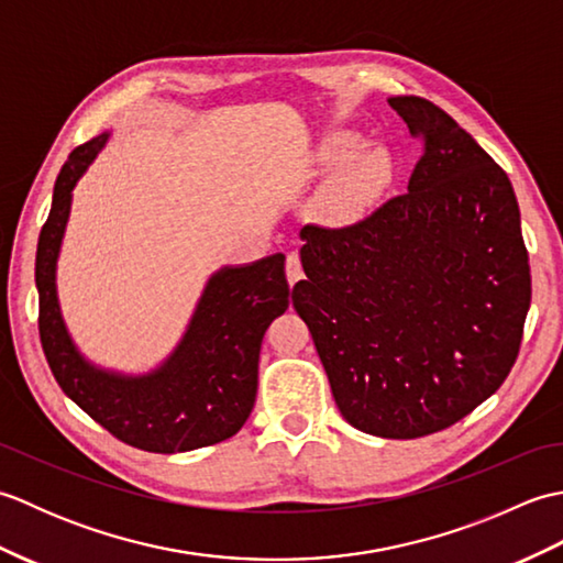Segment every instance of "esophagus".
<instances>
[{
	"label": "esophagus",
	"mask_w": 563,
	"mask_h": 563,
	"mask_svg": "<svg viewBox=\"0 0 563 563\" xmlns=\"http://www.w3.org/2000/svg\"><path fill=\"white\" fill-rule=\"evenodd\" d=\"M285 275H288V283H290V285H295L297 280L305 278L300 254H295V251H290L288 258H285Z\"/></svg>",
	"instance_id": "esophagus-1"
}]
</instances>
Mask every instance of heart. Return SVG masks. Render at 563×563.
Listing matches in <instances>:
<instances>
[{
    "mask_svg": "<svg viewBox=\"0 0 563 563\" xmlns=\"http://www.w3.org/2000/svg\"><path fill=\"white\" fill-rule=\"evenodd\" d=\"M357 137L339 133L321 142L319 154L327 164H341L321 190V210L333 222H353L365 214L385 190L391 162L382 147H367L355 155Z\"/></svg>",
    "mask_w": 563,
    "mask_h": 563,
    "instance_id": "1",
    "label": "heart"
}]
</instances>
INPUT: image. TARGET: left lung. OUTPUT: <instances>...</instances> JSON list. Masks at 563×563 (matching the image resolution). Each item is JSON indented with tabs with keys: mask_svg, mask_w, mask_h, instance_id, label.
I'll return each instance as SVG.
<instances>
[{
	"mask_svg": "<svg viewBox=\"0 0 563 563\" xmlns=\"http://www.w3.org/2000/svg\"><path fill=\"white\" fill-rule=\"evenodd\" d=\"M389 106L423 137L409 190L339 230L305 224L292 307L345 421L411 440L504 385L532 280L508 174L435 103Z\"/></svg>",
	"mask_w": 563,
	"mask_h": 563,
	"instance_id": "obj_1",
	"label": "left lung"
}]
</instances>
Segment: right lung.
Instances as JSON below:
<instances>
[{
    "label": "right lung",
    "mask_w": 563,
    "mask_h": 563,
    "mask_svg": "<svg viewBox=\"0 0 563 563\" xmlns=\"http://www.w3.org/2000/svg\"><path fill=\"white\" fill-rule=\"evenodd\" d=\"M106 140L103 133L71 150L38 236L35 288L45 361L67 397L125 445L159 454L214 445L232 438L254 409L263 333L290 305L285 256L214 273L181 343L154 373L128 377L93 367L59 314L55 266L71 188Z\"/></svg>",
    "instance_id": "1"
}]
</instances>
